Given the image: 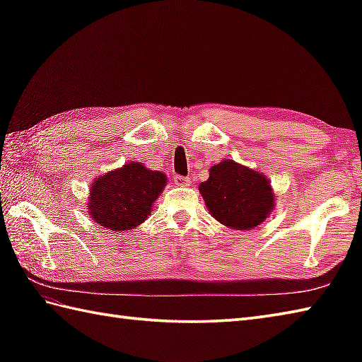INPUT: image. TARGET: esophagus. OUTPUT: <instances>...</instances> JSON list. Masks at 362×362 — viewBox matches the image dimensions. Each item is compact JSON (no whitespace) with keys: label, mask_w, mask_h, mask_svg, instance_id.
<instances>
[{"label":"esophagus","mask_w":362,"mask_h":362,"mask_svg":"<svg viewBox=\"0 0 362 362\" xmlns=\"http://www.w3.org/2000/svg\"><path fill=\"white\" fill-rule=\"evenodd\" d=\"M174 182L179 187H189L191 185V180L188 179V177H182V175H175L174 177Z\"/></svg>","instance_id":"1"}]
</instances>
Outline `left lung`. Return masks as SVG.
Wrapping results in <instances>:
<instances>
[{
  "mask_svg": "<svg viewBox=\"0 0 362 362\" xmlns=\"http://www.w3.org/2000/svg\"><path fill=\"white\" fill-rule=\"evenodd\" d=\"M199 191L211 216L232 230H253L275 209L271 182L255 169L226 158L210 168Z\"/></svg>",
  "mask_w": 362,
  "mask_h": 362,
  "instance_id": "left-lung-1",
  "label": "left lung"
}]
</instances>
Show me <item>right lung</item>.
I'll list each match as a JSON object with an SVG mask.
<instances>
[{"mask_svg": "<svg viewBox=\"0 0 362 362\" xmlns=\"http://www.w3.org/2000/svg\"><path fill=\"white\" fill-rule=\"evenodd\" d=\"M166 182L165 173L152 171L141 161H129L96 177L90 185L87 210L95 224L112 232L135 228L148 219Z\"/></svg>", "mask_w": 362, "mask_h": 362, "instance_id": "add662e5", "label": "right lung"}]
</instances>
